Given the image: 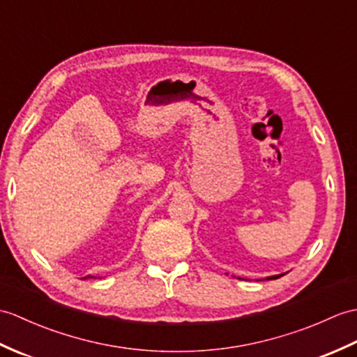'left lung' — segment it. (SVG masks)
<instances>
[{
  "mask_svg": "<svg viewBox=\"0 0 357 357\" xmlns=\"http://www.w3.org/2000/svg\"><path fill=\"white\" fill-rule=\"evenodd\" d=\"M280 277H283V275H273V277H269L268 280H277V278H280Z\"/></svg>",
  "mask_w": 357,
  "mask_h": 357,
  "instance_id": "8db88e82",
  "label": "left lung"
}]
</instances>
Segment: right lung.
Segmentation results:
<instances>
[{"label": "right lung", "mask_w": 357, "mask_h": 357, "mask_svg": "<svg viewBox=\"0 0 357 357\" xmlns=\"http://www.w3.org/2000/svg\"><path fill=\"white\" fill-rule=\"evenodd\" d=\"M85 278H86V277H85Z\"/></svg>", "instance_id": "obj_1"}]
</instances>
